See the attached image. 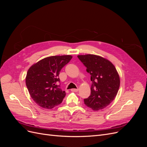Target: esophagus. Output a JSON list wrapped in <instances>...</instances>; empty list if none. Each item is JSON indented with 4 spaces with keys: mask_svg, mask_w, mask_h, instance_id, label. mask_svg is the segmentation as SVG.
Instances as JSON below:
<instances>
[{
    "mask_svg": "<svg viewBox=\"0 0 147 147\" xmlns=\"http://www.w3.org/2000/svg\"><path fill=\"white\" fill-rule=\"evenodd\" d=\"M78 91V89L77 88V89H71V91L72 92H77Z\"/></svg>",
    "mask_w": 147,
    "mask_h": 147,
    "instance_id": "obj_1",
    "label": "esophagus"
}]
</instances>
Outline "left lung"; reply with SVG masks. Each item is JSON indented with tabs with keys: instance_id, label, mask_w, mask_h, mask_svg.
Instances as JSON below:
<instances>
[{
	"instance_id": "left-lung-1",
	"label": "left lung",
	"mask_w": 147,
	"mask_h": 147,
	"mask_svg": "<svg viewBox=\"0 0 147 147\" xmlns=\"http://www.w3.org/2000/svg\"><path fill=\"white\" fill-rule=\"evenodd\" d=\"M78 58L91 75V94L84 99L89 108L97 111L108 106L116 97L120 80L116 68L104 57L93 55H79Z\"/></svg>"
}]
</instances>
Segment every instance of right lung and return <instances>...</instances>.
I'll return each mask as SVG.
<instances>
[{
  "label": "right lung",
  "mask_w": 147,
  "mask_h": 147,
  "mask_svg": "<svg viewBox=\"0 0 147 147\" xmlns=\"http://www.w3.org/2000/svg\"><path fill=\"white\" fill-rule=\"evenodd\" d=\"M72 58L70 55L47 57L28 70L26 86L30 97L41 107L51 109L63 102L65 92L60 88L59 75Z\"/></svg>",
  "instance_id": "1"
}]
</instances>
